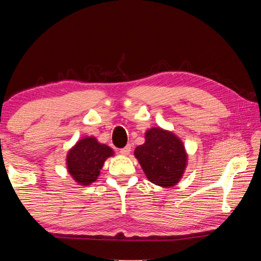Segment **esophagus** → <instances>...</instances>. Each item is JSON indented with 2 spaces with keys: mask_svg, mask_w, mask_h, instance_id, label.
<instances>
[{
  "mask_svg": "<svg viewBox=\"0 0 261 261\" xmlns=\"http://www.w3.org/2000/svg\"><path fill=\"white\" fill-rule=\"evenodd\" d=\"M130 152H131V146H130V145H126L125 147H123V148L120 149V153L122 154V155H129Z\"/></svg>",
  "mask_w": 261,
  "mask_h": 261,
  "instance_id": "34e87169",
  "label": "esophagus"
}]
</instances>
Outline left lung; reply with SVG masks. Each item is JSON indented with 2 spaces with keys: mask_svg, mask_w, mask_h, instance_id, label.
I'll use <instances>...</instances> for the list:
<instances>
[{
  "mask_svg": "<svg viewBox=\"0 0 261 261\" xmlns=\"http://www.w3.org/2000/svg\"><path fill=\"white\" fill-rule=\"evenodd\" d=\"M135 156L149 182L162 188L177 184L188 165V154L173 132L152 127L145 134V143L135 149Z\"/></svg>",
  "mask_w": 261,
  "mask_h": 261,
  "instance_id": "left-lung-1",
  "label": "left lung"
}]
</instances>
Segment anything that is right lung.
Here are the masks:
<instances>
[{
  "mask_svg": "<svg viewBox=\"0 0 261 261\" xmlns=\"http://www.w3.org/2000/svg\"><path fill=\"white\" fill-rule=\"evenodd\" d=\"M113 155V148L99 143L95 137H85L69 149L68 173L79 185H90L98 178L105 161Z\"/></svg>",
  "mask_w": 261,
  "mask_h": 261,
  "instance_id": "1",
  "label": "right lung"
}]
</instances>
